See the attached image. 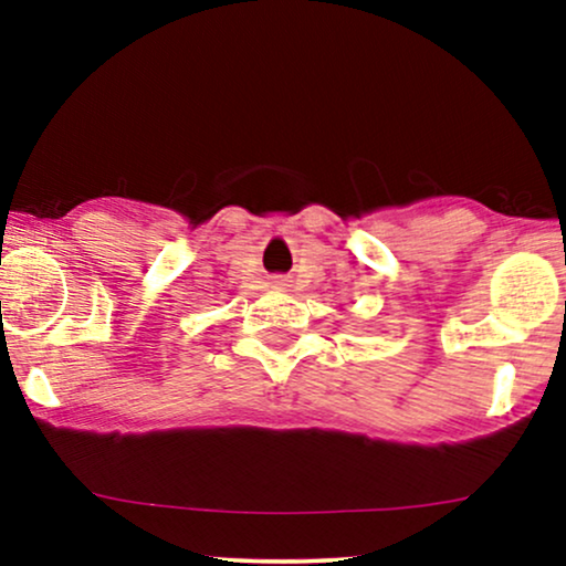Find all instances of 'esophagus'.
<instances>
[{"instance_id":"34e87169","label":"esophagus","mask_w":566,"mask_h":566,"mask_svg":"<svg viewBox=\"0 0 566 566\" xmlns=\"http://www.w3.org/2000/svg\"><path fill=\"white\" fill-rule=\"evenodd\" d=\"M274 287H276V290L287 287V279H274Z\"/></svg>"}]
</instances>
